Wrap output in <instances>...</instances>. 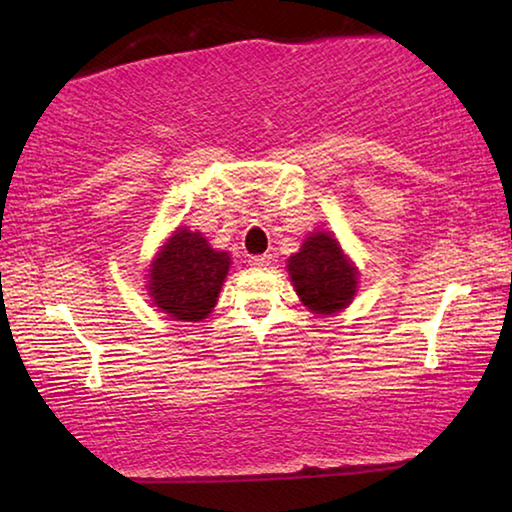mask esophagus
<instances>
[{"mask_svg": "<svg viewBox=\"0 0 512 512\" xmlns=\"http://www.w3.org/2000/svg\"><path fill=\"white\" fill-rule=\"evenodd\" d=\"M271 259H273V255H266V253L264 255H253L248 259V264L257 266V268H264V266L271 264Z\"/></svg>", "mask_w": 512, "mask_h": 512, "instance_id": "1", "label": "esophagus"}]
</instances>
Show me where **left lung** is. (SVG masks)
Instances as JSON below:
<instances>
[{
    "instance_id": "left-lung-1",
    "label": "left lung",
    "mask_w": 512,
    "mask_h": 512,
    "mask_svg": "<svg viewBox=\"0 0 512 512\" xmlns=\"http://www.w3.org/2000/svg\"><path fill=\"white\" fill-rule=\"evenodd\" d=\"M289 275L300 300L314 314H334L350 305L357 291V271L327 232H314L300 253L291 255Z\"/></svg>"
}]
</instances>
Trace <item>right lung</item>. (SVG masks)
I'll return each instance as SVG.
<instances>
[{"mask_svg": "<svg viewBox=\"0 0 512 512\" xmlns=\"http://www.w3.org/2000/svg\"><path fill=\"white\" fill-rule=\"evenodd\" d=\"M228 268V253L210 248L201 232L178 228L151 268L153 305L176 320H203L216 305Z\"/></svg>", "mask_w": 512, "mask_h": 512, "instance_id": "add662e5", "label": "right lung"}]
</instances>
